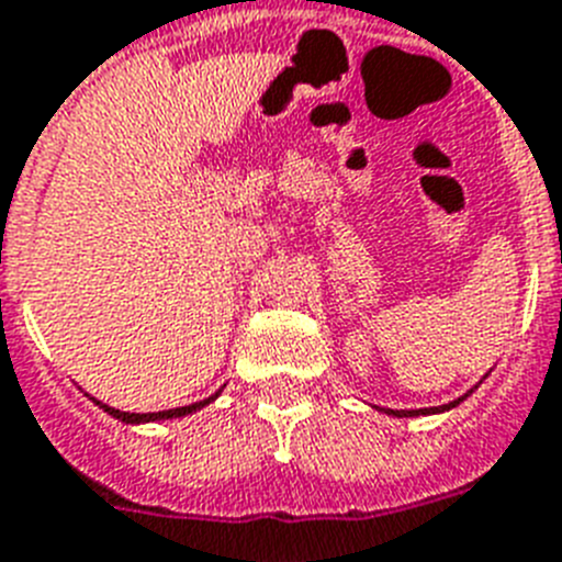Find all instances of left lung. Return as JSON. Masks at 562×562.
<instances>
[{"mask_svg": "<svg viewBox=\"0 0 562 562\" xmlns=\"http://www.w3.org/2000/svg\"><path fill=\"white\" fill-rule=\"evenodd\" d=\"M471 393H474V387H471V391H468L465 396L453 398V402H448V405H439V407H419V411H391V407H375V411H382V414H387V416H398V419H402V416H428V414H445V411H451V407H457L459 402H465V398L471 396Z\"/></svg>", "mask_w": 562, "mask_h": 562, "instance_id": "1", "label": "left lung"}]
</instances>
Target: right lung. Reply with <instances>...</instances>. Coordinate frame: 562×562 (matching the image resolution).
Instances as JSON below:
<instances>
[{"label": "right lung", "mask_w": 562, "mask_h": 562, "mask_svg": "<svg viewBox=\"0 0 562 562\" xmlns=\"http://www.w3.org/2000/svg\"><path fill=\"white\" fill-rule=\"evenodd\" d=\"M86 396H88V393H86ZM217 396H221V391H217V393H212V396H209V398H203V402H192V405H187V407H171V411H157V414H128V411H117V407L103 405V402H100V398H94V396H88V398H91V402H94V405H100V407H103V411H105V414H109V416H114V419L125 422V425H148V422L180 419V416H189V414H194V411H201V407H206L209 402H215Z\"/></svg>", "instance_id": "obj_1"}]
</instances>
